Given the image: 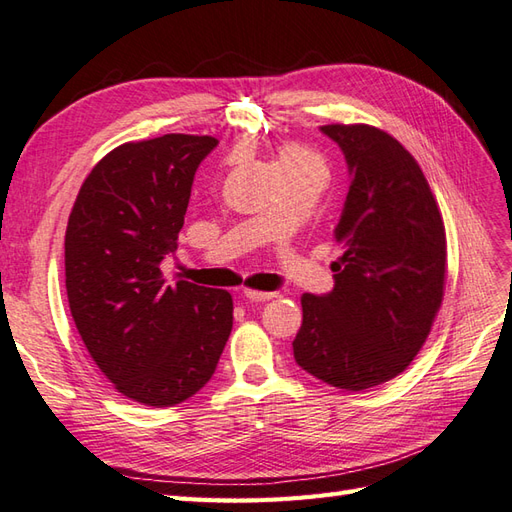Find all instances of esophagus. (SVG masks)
<instances>
[{"mask_svg":"<svg viewBox=\"0 0 512 512\" xmlns=\"http://www.w3.org/2000/svg\"><path fill=\"white\" fill-rule=\"evenodd\" d=\"M243 298L252 300V302H267L271 298H276V293L271 291H254V289H243Z\"/></svg>","mask_w":512,"mask_h":512,"instance_id":"obj_1","label":"esophagus"}]
</instances>
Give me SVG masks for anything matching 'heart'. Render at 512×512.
<instances>
[{
	"mask_svg": "<svg viewBox=\"0 0 512 512\" xmlns=\"http://www.w3.org/2000/svg\"><path fill=\"white\" fill-rule=\"evenodd\" d=\"M276 166L282 175L293 173V170H317V173L326 175V164L322 157L300 144L282 146L276 153Z\"/></svg>",
	"mask_w": 512,
	"mask_h": 512,
	"instance_id": "b5f03b06",
	"label": "heart"
}]
</instances>
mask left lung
<instances>
[{
  "label": "left lung",
  "mask_w": 512,
  "mask_h": 512,
  "mask_svg": "<svg viewBox=\"0 0 512 512\" xmlns=\"http://www.w3.org/2000/svg\"><path fill=\"white\" fill-rule=\"evenodd\" d=\"M344 153L350 188L335 241L333 291L302 295L293 357L333 388L359 392L401 374L442 302L447 238L410 151L368 124L320 127Z\"/></svg>",
  "instance_id": "left-lung-1"
}]
</instances>
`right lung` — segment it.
<instances>
[{
    "mask_svg": "<svg viewBox=\"0 0 512 512\" xmlns=\"http://www.w3.org/2000/svg\"><path fill=\"white\" fill-rule=\"evenodd\" d=\"M219 140L168 133L107 153L83 181L65 232L74 324L127 399L170 407L206 385L232 331V295L168 282L192 181Z\"/></svg>",
    "mask_w": 512,
    "mask_h": 512,
    "instance_id": "right-lung-1",
    "label": "right lung"
}]
</instances>
